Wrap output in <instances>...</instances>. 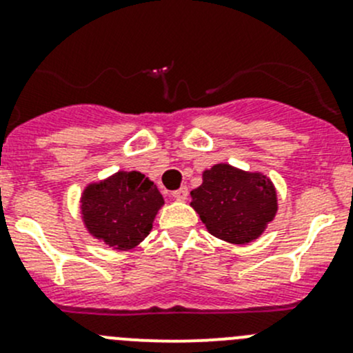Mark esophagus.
<instances>
[{
	"label": "esophagus",
	"instance_id": "esophagus-1",
	"mask_svg": "<svg viewBox=\"0 0 353 353\" xmlns=\"http://www.w3.org/2000/svg\"><path fill=\"white\" fill-rule=\"evenodd\" d=\"M172 196L174 199H177V201H184V199H188V188L186 186L179 188L177 191H174Z\"/></svg>",
	"mask_w": 353,
	"mask_h": 353
}]
</instances>
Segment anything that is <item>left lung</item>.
Segmentation results:
<instances>
[{"instance_id": "left-lung-1", "label": "left lung", "mask_w": 353, "mask_h": 353, "mask_svg": "<svg viewBox=\"0 0 353 353\" xmlns=\"http://www.w3.org/2000/svg\"><path fill=\"white\" fill-rule=\"evenodd\" d=\"M203 183L191 191V203L206 230L230 244L259 239L279 212L273 181L230 163H215L201 174Z\"/></svg>"}]
</instances>
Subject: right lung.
Listing matches in <instances>:
<instances>
[{"label": "right lung", "instance_id": "right-lung-1", "mask_svg": "<svg viewBox=\"0 0 353 353\" xmlns=\"http://www.w3.org/2000/svg\"><path fill=\"white\" fill-rule=\"evenodd\" d=\"M163 196L154 181L138 170H117L88 183L80 196L85 229L114 251H130L150 234Z\"/></svg>", "mask_w": 353, "mask_h": 353}]
</instances>
